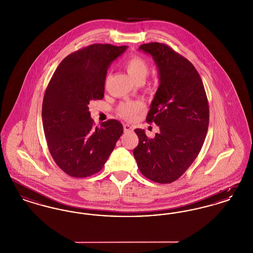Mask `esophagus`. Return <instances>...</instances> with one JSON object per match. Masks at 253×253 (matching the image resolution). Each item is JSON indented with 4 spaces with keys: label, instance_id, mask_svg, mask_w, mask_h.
<instances>
[{
    "label": "esophagus",
    "instance_id": "34e87169",
    "mask_svg": "<svg viewBox=\"0 0 253 253\" xmlns=\"http://www.w3.org/2000/svg\"><path fill=\"white\" fill-rule=\"evenodd\" d=\"M123 128H124V132H132V130H133L132 126H131L130 124H124Z\"/></svg>",
    "mask_w": 253,
    "mask_h": 253
}]
</instances>
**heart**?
<instances>
[{
  "mask_svg": "<svg viewBox=\"0 0 253 253\" xmlns=\"http://www.w3.org/2000/svg\"><path fill=\"white\" fill-rule=\"evenodd\" d=\"M123 65L134 83L144 82L150 71L148 62L138 56L130 57L129 59L125 60ZM141 108V102H125L121 104V107L119 108V113L122 118L126 120H132Z\"/></svg>",
  "mask_w": 253,
  "mask_h": 253,
  "instance_id": "obj_1",
  "label": "heart"
}]
</instances>
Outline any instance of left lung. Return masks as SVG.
<instances>
[{
	"instance_id": "obj_1",
	"label": "left lung",
	"mask_w": 253,
	"mask_h": 253,
	"mask_svg": "<svg viewBox=\"0 0 253 253\" xmlns=\"http://www.w3.org/2000/svg\"><path fill=\"white\" fill-rule=\"evenodd\" d=\"M139 50L157 64L159 86L146 121L159 132L149 138L135 129L138 145L133 157L150 180L167 184L178 179L197 157L209 128L210 111L202 80L190 60L167 44L145 43Z\"/></svg>"
}]
</instances>
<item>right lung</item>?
Instances as JSON below:
<instances>
[{"label":"right lung","instance_id":"1","mask_svg":"<svg viewBox=\"0 0 253 253\" xmlns=\"http://www.w3.org/2000/svg\"><path fill=\"white\" fill-rule=\"evenodd\" d=\"M127 46L95 43L64 58L49 82L42 101V126L56 164L73 177L103 168L123 126L109 120L99 127L90 117V100L102 99L110 64Z\"/></svg>","mask_w":253,"mask_h":253}]
</instances>
